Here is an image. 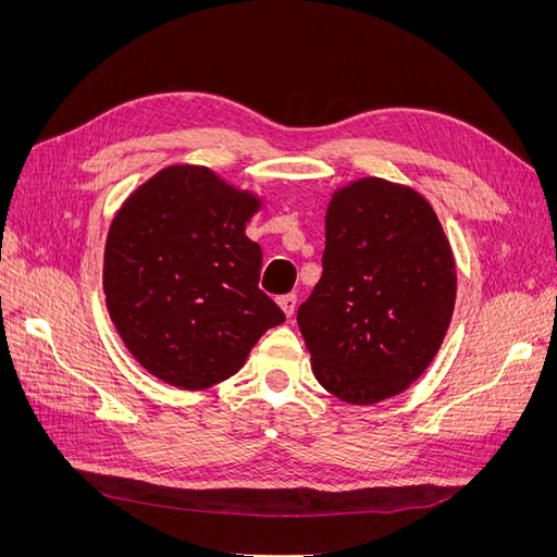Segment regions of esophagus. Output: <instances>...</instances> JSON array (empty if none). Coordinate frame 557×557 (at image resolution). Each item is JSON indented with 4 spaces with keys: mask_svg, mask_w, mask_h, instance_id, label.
Here are the masks:
<instances>
[{
    "mask_svg": "<svg viewBox=\"0 0 557 557\" xmlns=\"http://www.w3.org/2000/svg\"><path fill=\"white\" fill-rule=\"evenodd\" d=\"M278 307L283 309L285 318H293L295 309H297V295H283V297H278Z\"/></svg>",
    "mask_w": 557,
    "mask_h": 557,
    "instance_id": "esophagus-1",
    "label": "esophagus"
}]
</instances>
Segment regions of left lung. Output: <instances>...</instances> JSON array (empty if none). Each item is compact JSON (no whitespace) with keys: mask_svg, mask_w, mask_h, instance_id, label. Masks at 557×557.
I'll use <instances>...</instances> for the list:
<instances>
[{"mask_svg":"<svg viewBox=\"0 0 557 557\" xmlns=\"http://www.w3.org/2000/svg\"><path fill=\"white\" fill-rule=\"evenodd\" d=\"M455 288L448 237L423 195L376 176L336 188L323 276L297 309L313 376L356 407L404 393L442 348Z\"/></svg>","mask_w":557,"mask_h":557,"instance_id":"left-lung-1","label":"left lung"}]
</instances>
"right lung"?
<instances>
[{"label":"right lung","mask_w":557,"mask_h":557,"mask_svg":"<svg viewBox=\"0 0 557 557\" xmlns=\"http://www.w3.org/2000/svg\"><path fill=\"white\" fill-rule=\"evenodd\" d=\"M262 197L199 164L164 166L113 215L104 246L111 323L148 374L205 391L237 374L285 315L260 288L246 223Z\"/></svg>","instance_id":"1"}]
</instances>
